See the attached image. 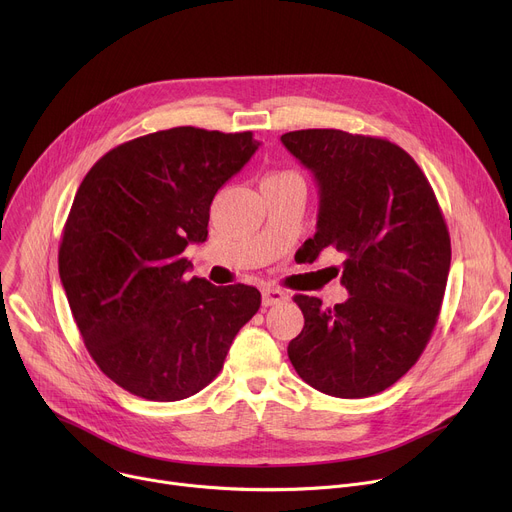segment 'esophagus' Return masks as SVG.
Masks as SVG:
<instances>
[{
  "instance_id": "esophagus-1",
  "label": "esophagus",
  "mask_w": 512,
  "mask_h": 512,
  "mask_svg": "<svg viewBox=\"0 0 512 512\" xmlns=\"http://www.w3.org/2000/svg\"><path fill=\"white\" fill-rule=\"evenodd\" d=\"M287 299H289V293H285V291L279 289V287H264V289H262V305H264V307L283 303V301H287Z\"/></svg>"
}]
</instances>
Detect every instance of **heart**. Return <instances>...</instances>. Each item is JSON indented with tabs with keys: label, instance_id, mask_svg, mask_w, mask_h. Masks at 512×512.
Returning a JSON list of instances; mask_svg holds the SVG:
<instances>
[{
	"label": "heart",
	"instance_id": "b5f03b06",
	"mask_svg": "<svg viewBox=\"0 0 512 512\" xmlns=\"http://www.w3.org/2000/svg\"><path fill=\"white\" fill-rule=\"evenodd\" d=\"M264 180H274V182H281V180H301L295 172L289 170H281V172H270Z\"/></svg>",
	"mask_w": 512,
	"mask_h": 512
}]
</instances>
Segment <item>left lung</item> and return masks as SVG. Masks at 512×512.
Wrapping results in <instances>:
<instances>
[{"instance_id": "obj_1", "label": "left lung", "mask_w": 512, "mask_h": 512, "mask_svg": "<svg viewBox=\"0 0 512 512\" xmlns=\"http://www.w3.org/2000/svg\"><path fill=\"white\" fill-rule=\"evenodd\" d=\"M320 188L318 231L303 248L344 256V303L295 295L303 330L289 342L299 377L328 396L367 398L404 377L437 326L451 240L437 196L412 157L387 139L338 129L281 137Z\"/></svg>"}]
</instances>
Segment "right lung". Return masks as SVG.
Returning a JSON list of instances; mask_svg holds the SVG:
<instances>
[{
	"instance_id": "add662e5",
	"label": "right lung",
	"mask_w": 512,
	"mask_h": 512,
	"mask_svg": "<svg viewBox=\"0 0 512 512\" xmlns=\"http://www.w3.org/2000/svg\"><path fill=\"white\" fill-rule=\"evenodd\" d=\"M258 141L250 131H157L110 149L77 188L59 277L86 348L116 385L151 402L207 387L260 307L248 285L186 277L217 190Z\"/></svg>"
}]
</instances>
